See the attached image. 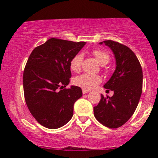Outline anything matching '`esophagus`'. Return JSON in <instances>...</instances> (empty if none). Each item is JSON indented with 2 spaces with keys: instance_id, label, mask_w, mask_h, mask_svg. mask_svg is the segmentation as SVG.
<instances>
[{
  "instance_id": "obj_1",
  "label": "esophagus",
  "mask_w": 158,
  "mask_h": 158,
  "mask_svg": "<svg viewBox=\"0 0 158 158\" xmlns=\"http://www.w3.org/2000/svg\"><path fill=\"white\" fill-rule=\"evenodd\" d=\"M89 91H90L89 90H85V89H83V90H82V93H83V94H85L88 93V92H89Z\"/></svg>"
}]
</instances>
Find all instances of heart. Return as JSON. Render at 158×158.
Wrapping results in <instances>:
<instances>
[{
	"instance_id": "1",
	"label": "heart",
	"mask_w": 158,
	"mask_h": 158,
	"mask_svg": "<svg viewBox=\"0 0 158 158\" xmlns=\"http://www.w3.org/2000/svg\"><path fill=\"white\" fill-rule=\"evenodd\" d=\"M93 55L96 58L98 62L101 65H106L110 61V55L106 51L102 50H94ZM83 61L82 53H78L74 56L70 61V69L74 72H79L81 70ZM102 81V79L99 75L90 73H84L82 75L77 77L74 79V84L81 87L85 90H90L95 88Z\"/></svg>"
}]
</instances>
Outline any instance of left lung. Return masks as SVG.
<instances>
[{
	"label": "left lung",
	"mask_w": 158,
	"mask_h": 158,
	"mask_svg": "<svg viewBox=\"0 0 158 158\" xmlns=\"http://www.w3.org/2000/svg\"><path fill=\"white\" fill-rule=\"evenodd\" d=\"M113 52L116 68L110 79L104 85L107 90L114 91L113 97L101 99L94 107V116L99 123L110 128L122 126L135 113L143 88V71L138 59L128 47L108 40L99 43Z\"/></svg>",
	"instance_id": "8db88e82"
}]
</instances>
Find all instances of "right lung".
I'll use <instances>...</instances> for the list:
<instances>
[{"instance_id":"1","label":"right lung","mask_w":158,"mask_h":158,"mask_svg":"<svg viewBox=\"0 0 158 158\" xmlns=\"http://www.w3.org/2000/svg\"><path fill=\"white\" fill-rule=\"evenodd\" d=\"M85 44L52 38L30 54L23 71V93L30 113L41 126L56 129L73 117V105L82 91L74 85L64 88L71 77L70 61Z\"/></svg>"}]
</instances>
